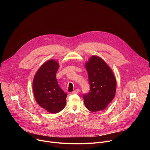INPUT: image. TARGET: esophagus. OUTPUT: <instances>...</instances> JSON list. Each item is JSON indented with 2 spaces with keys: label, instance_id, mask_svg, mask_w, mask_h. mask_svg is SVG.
Listing matches in <instances>:
<instances>
[{
  "label": "esophagus",
  "instance_id": "esophagus-1",
  "mask_svg": "<svg viewBox=\"0 0 150 150\" xmlns=\"http://www.w3.org/2000/svg\"><path fill=\"white\" fill-rule=\"evenodd\" d=\"M79 91H80L79 89H76L72 93H73V94H77V93H78L79 92Z\"/></svg>",
  "mask_w": 150,
  "mask_h": 150
}]
</instances>
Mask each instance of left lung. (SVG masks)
<instances>
[{"label": "left lung", "instance_id": "1", "mask_svg": "<svg viewBox=\"0 0 150 150\" xmlns=\"http://www.w3.org/2000/svg\"><path fill=\"white\" fill-rule=\"evenodd\" d=\"M90 90L83 96L84 104L90 111L104 110L113 100L116 90V80L112 69L99 56L93 55L85 63Z\"/></svg>", "mask_w": 150, "mask_h": 150}]
</instances>
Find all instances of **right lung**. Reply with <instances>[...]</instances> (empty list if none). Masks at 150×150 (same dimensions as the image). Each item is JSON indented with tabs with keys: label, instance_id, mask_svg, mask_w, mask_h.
Masks as SVG:
<instances>
[{
	"label": "right lung",
	"instance_id": "add662e5",
	"mask_svg": "<svg viewBox=\"0 0 150 150\" xmlns=\"http://www.w3.org/2000/svg\"><path fill=\"white\" fill-rule=\"evenodd\" d=\"M59 68V63L54 59L46 62L37 71L33 82L36 102L50 113L60 112L67 103V94L60 88L56 78Z\"/></svg>",
	"mask_w": 150,
	"mask_h": 150
}]
</instances>
